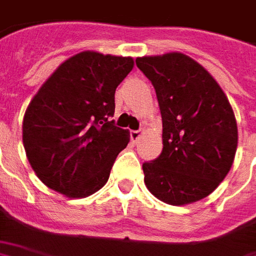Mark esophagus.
I'll return each instance as SVG.
<instances>
[{
    "label": "esophagus",
    "mask_w": 256,
    "mask_h": 256,
    "mask_svg": "<svg viewBox=\"0 0 256 256\" xmlns=\"http://www.w3.org/2000/svg\"><path fill=\"white\" fill-rule=\"evenodd\" d=\"M140 135H142V131H140V130H138V131H135V130L130 131V138H131V140L134 144H136V142L140 140Z\"/></svg>",
    "instance_id": "34e87169"
}]
</instances>
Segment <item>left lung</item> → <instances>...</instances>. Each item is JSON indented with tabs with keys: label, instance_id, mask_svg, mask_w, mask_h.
<instances>
[{
	"label": "left lung",
	"instance_id": "8db88e82",
	"mask_svg": "<svg viewBox=\"0 0 256 256\" xmlns=\"http://www.w3.org/2000/svg\"><path fill=\"white\" fill-rule=\"evenodd\" d=\"M136 66L156 92L162 154L142 164L148 190L172 206L212 193L230 172L238 144L232 108L206 68L183 53L144 56Z\"/></svg>",
	"mask_w": 256,
	"mask_h": 256
}]
</instances>
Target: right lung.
<instances>
[{"label": "right lung", "instance_id": "1", "mask_svg": "<svg viewBox=\"0 0 256 256\" xmlns=\"http://www.w3.org/2000/svg\"><path fill=\"white\" fill-rule=\"evenodd\" d=\"M132 58L82 52L62 63L24 116L22 140L36 176L68 197H87L110 178L130 134L111 121Z\"/></svg>", "mask_w": 256, "mask_h": 256}]
</instances>
